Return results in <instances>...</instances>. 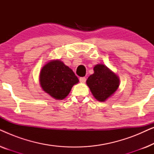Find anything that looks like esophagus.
<instances>
[{
  "mask_svg": "<svg viewBox=\"0 0 154 154\" xmlns=\"http://www.w3.org/2000/svg\"><path fill=\"white\" fill-rule=\"evenodd\" d=\"M79 80H80V81H81V83H85L86 78H85V77H81L79 79Z\"/></svg>",
  "mask_w": 154,
  "mask_h": 154,
  "instance_id": "34e87169",
  "label": "esophagus"
}]
</instances>
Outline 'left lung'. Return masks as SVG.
<instances>
[{
	"label": "left lung",
	"instance_id": "1",
	"mask_svg": "<svg viewBox=\"0 0 154 154\" xmlns=\"http://www.w3.org/2000/svg\"><path fill=\"white\" fill-rule=\"evenodd\" d=\"M94 73L86 81L94 98L100 102H105L112 96L119 86V78L104 64H97Z\"/></svg>",
	"mask_w": 154,
	"mask_h": 154
}]
</instances>
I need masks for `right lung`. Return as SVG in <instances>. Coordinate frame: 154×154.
<instances>
[{
  "instance_id": "1",
  "label": "right lung",
  "mask_w": 154,
  "mask_h": 154,
  "mask_svg": "<svg viewBox=\"0 0 154 154\" xmlns=\"http://www.w3.org/2000/svg\"><path fill=\"white\" fill-rule=\"evenodd\" d=\"M39 81L44 91L55 100H64L73 86L79 82L72 69L59 60H51L44 65Z\"/></svg>"
}]
</instances>
